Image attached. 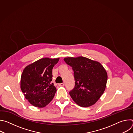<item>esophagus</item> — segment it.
I'll return each instance as SVG.
<instances>
[{"instance_id":"34e87169","label":"esophagus","mask_w":133,"mask_h":133,"mask_svg":"<svg viewBox=\"0 0 133 133\" xmlns=\"http://www.w3.org/2000/svg\"><path fill=\"white\" fill-rule=\"evenodd\" d=\"M58 85H59V86H64L65 85V84H64V83H60V84H58Z\"/></svg>"}]
</instances>
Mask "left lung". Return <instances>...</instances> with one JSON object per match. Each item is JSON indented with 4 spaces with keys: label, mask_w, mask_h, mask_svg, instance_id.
I'll return each instance as SVG.
<instances>
[{
    "label": "left lung",
    "mask_w": 133,
    "mask_h": 133,
    "mask_svg": "<svg viewBox=\"0 0 133 133\" xmlns=\"http://www.w3.org/2000/svg\"><path fill=\"white\" fill-rule=\"evenodd\" d=\"M64 60L74 71L75 87L69 91L73 101L83 107L95 104L104 93L107 81V74L103 66L82 56Z\"/></svg>",
    "instance_id": "8db88e82"
}]
</instances>
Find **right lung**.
I'll list each match as a JSON object with an SVG mask.
<instances>
[{
    "label": "right lung",
    "mask_w": 133,
    "mask_h": 133,
    "mask_svg": "<svg viewBox=\"0 0 133 133\" xmlns=\"http://www.w3.org/2000/svg\"><path fill=\"white\" fill-rule=\"evenodd\" d=\"M59 58H44L26 66L22 74L21 88L33 106L44 107L53 99L56 88L51 83L52 70Z\"/></svg>",
    "instance_id": "add662e5"
}]
</instances>
